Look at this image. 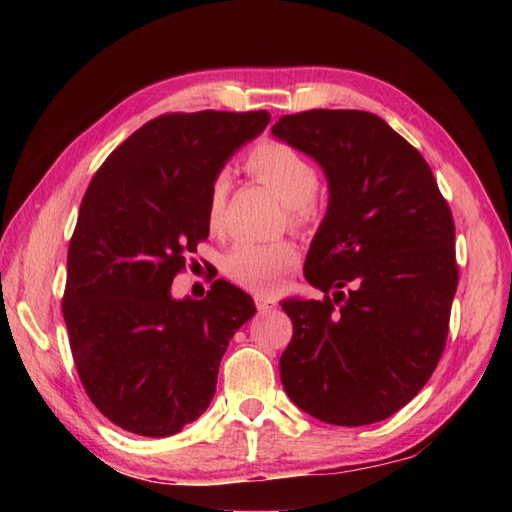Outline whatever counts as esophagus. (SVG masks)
Instances as JSON below:
<instances>
[{"instance_id":"esophagus-1","label":"esophagus","mask_w":512,"mask_h":512,"mask_svg":"<svg viewBox=\"0 0 512 512\" xmlns=\"http://www.w3.org/2000/svg\"><path fill=\"white\" fill-rule=\"evenodd\" d=\"M255 303H257V310L259 312H266L270 308H275V301L270 297H264V295H255Z\"/></svg>"}]
</instances>
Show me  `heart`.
<instances>
[{
    "label": "heart",
    "instance_id": "heart-1",
    "mask_svg": "<svg viewBox=\"0 0 512 512\" xmlns=\"http://www.w3.org/2000/svg\"><path fill=\"white\" fill-rule=\"evenodd\" d=\"M246 171L279 195L292 222L303 224L312 215L319 171L301 151L279 140H264L246 156ZM228 187L231 184L224 173L215 176L209 187L206 220L213 231L224 222ZM295 264L297 248L290 242H239L226 257V273L248 290L273 292L281 275Z\"/></svg>",
    "mask_w": 512,
    "mask_h": 512
}]
</instances>
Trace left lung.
Here are the masks:
<instances>
[{
  "label": "left lung",
  "instance_id": "1",
  "mask_svg": "<svg viewBox=\"0 0 512 512\" xmlns=\"http://www.w3.org/2000/svg\"><path fill=\"white\" fill-rule=\"evenodd\" d=\"M273 136L317 162L330 191L303 266L323 299L281 301L292 321L281 385L321 422H380L424 387L447 343L458 288L449 204L420 151L376 114H290Z\"/></svg>",
  "mask_w": 512,
  "mask_h": 512
}]
</instances>
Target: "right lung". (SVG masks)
Returning a JSON list of instances; mask_svg holds the SVG:
<instances>
[{"instance_id":"1","label":"right lung","mask_w":512,"mask_h":512,"mask_svg":"<svg viewBox=\"0 0 512 512\" xmlns=\"http://www.w3.org/2000/svg\"><path fill=\"white\" fill-rule=\"evenodd\" d=\"M268 123L266 110L158 116L94 173L61 306L76 372L116 427L167 438L211 405L228 341L255 301L224 279L200 301L173 299L171 284L209 237L213 178Z\"/></svg>"}]
</instances>
